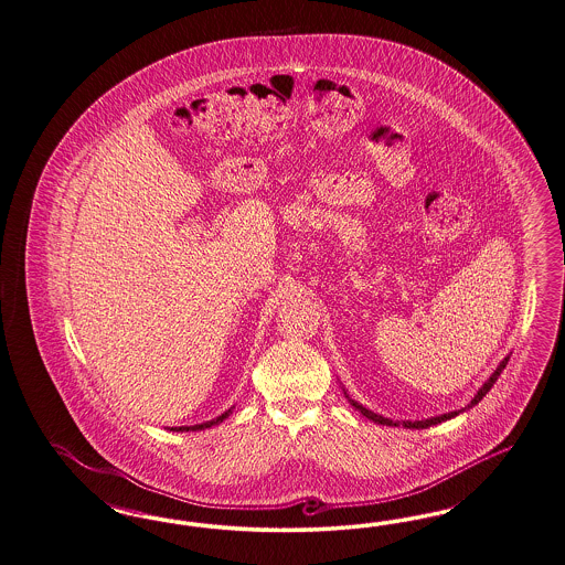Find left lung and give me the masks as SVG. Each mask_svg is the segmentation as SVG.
Returning <instances> with one entry per match:
<instances>
[{
  "mask_svg": "<svg viewBox=\"0 0 565 565\" xmlns=\"http://www.w3.org/2000/svg\"><path fill=\"white\" fill-rule=\"evenodd\" d=\"M507 363H509V358H504L502 363L498 365L497 372L490 376V381L483 384L479 391H477V395L473 397V402L469 404L467 407H473L475 404H479L483 397H486V393L494 386V383L498 381V376H500V372L507 367ZM349 397V395H347ZM349 402H351V406L355 407L358 412H362L365 418H370V420H374V423H379V425H386V427H399L402 423H397V420H391V418H384V416H379V414H374V412H370V409H365V407L360 406L358 402H353L351 397H349ZM465 407V409H467ZM460 414V409L458 412H450V414H444V416H435V418H429V420H416V423H404V427L406 429H427V427H433V425H439V423H444V420H450L454 416H458Z\"/></svg>",
  "mask_w": 565,
  "mask_h": 565,
  "instance_id": "obj_1",
  "label": "left lung"
}]
</instances>
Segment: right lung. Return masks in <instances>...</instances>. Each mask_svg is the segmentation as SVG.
Segmentation results:
<instances>
[{
    "label": "right lung",
    "mask_w": 565,
    "mask_h": 565,
    "mask_svg": "<svg viewBox=\"0 0 565 565\" xmlns=\"http://www.w3.org/2000/svg\"><path fill=\"white\" fill-rule=\"evenodd\" d=\"M231 412V409H228ZM228 412H225L223 416H218V418H212V420H207V423H202V425H193V427H172L170 430H202L210 429V427H214V425H218V423H223L226 416H228Z\"/></svg>",
    "instance_id": "1"
}]
</instances>
